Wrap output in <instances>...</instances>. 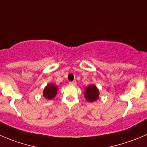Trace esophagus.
<instances>
[{"instance_id": "1", "label": "esophagus", "mask_w": 147, "mask_h": 147, "mask_svg": "<svg viewBox=\"0 0 147 147\" xmlns=\"http://www.w3.org/2000/svg\"><path fill=\"white\" fill-rule=\"evenodd\" d=\"M69 85H76V81H75V80H74V81H70V82H69Z\"/></svg>"}]
</instances>
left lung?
Returning a JSON list of instances; mask_svg holds the SVG:
<instances>
[{"label": "left lung", "mask_w": 147, "mask_h": 147, "mask_svg": "<svg viewBox=\"0 0 147 147\" xmlns=\"http://www.w3.org/2000/svg\"><path fill=\"white\" fill-rule=\"evenodd\" d=\"M99 96V91L96 86L94 85H89L86 88V91L85 93V97L90 102H93L96 100Z\"/></svg>", "instance_id": "1"}]
</instances>
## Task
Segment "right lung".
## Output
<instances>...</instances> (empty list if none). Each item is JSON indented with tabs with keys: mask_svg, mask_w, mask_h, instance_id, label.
I'll list each match as a JSON object with an SVG mask.
<instances>
[{
	"mask_svg": "<svg viewBox=\"0 0 147 147\" xmlns=\"http://www.w3.org/2000/svg\"><path fill=\"white\" fill-rule=\"evenodd\" d=\"M57 92V87L52 84H49L44 90V96L47 99H52L56 95Z\"/></svg>",
	"mask_w": 147,
	"mask_h": 147,
	"instance_id": "add662e5",
	"label": "right lung"
}]
</instances>
